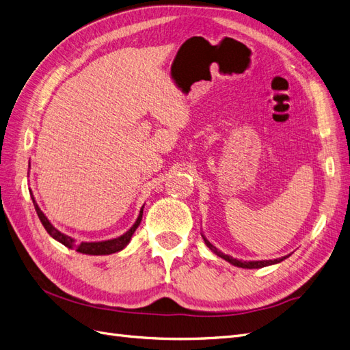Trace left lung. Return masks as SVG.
Masks as SVG:
<instances>
[{"label":"left lung","mask_w":350,"mask_h":350,"mask_svg":"<svg viewBox=\"0 0 350 350\" xmlns=\"http://www.w3.org/2000/svg\"><path fill=\"white\" fill-rule=\"evenodd\" d=\"M203 239H204V242H206V245L213 251L215 254H217L219 257H221L224 260H226V261H229L230 264H234V266H237V267H242V269H261V267H266V266H270V264H276V262H280V261H283L286 257H282V258H278V260H262V261H239V260H235V258H232V257H229V256H226V254H224V252H220L215 245H211V243L203 237Z\"/></svg>","instance_id":"8db88e82"}]
</instances>
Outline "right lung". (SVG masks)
I'll return each instance as SVG.
<instances>
[{"instance_id": "obj_1", "label": "right lung", "mask_w": 350, "mask_h": 350, "mask_svg": "<svg viewBox=\"0 0 350 350\" xmlns=\"http://www.w3.org/2000/svg\"><path fill=\"white\" fill-rule=\"evenodd\" d=\"M31 200H33V206H35V210L38 213V217L40 219L42 225H44V228L46 229V232L52 238L57 239L58 242H61L62 245H66L68 248H74L77 252H81V254H89V256H105V254H112V252H116V251H121L126 245V243L130 242L133 234L135 232V229L139 228L142 217H143V208H142L140 215H139V217H137L133 228L129 232H125V234L120 238L109 239V241H102V242H81L77 245L72 238H70L64 234H61L58 229H55L54 226L49 224V220L46 219V216L44 213H42V210L39 208L38 203L35 201L33 194H31Z\"/></svg>"}]
</instances>
